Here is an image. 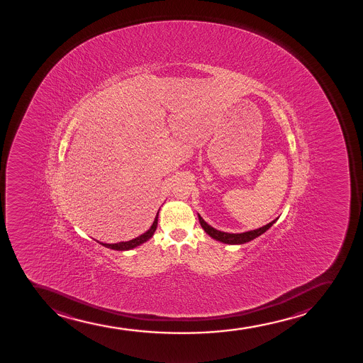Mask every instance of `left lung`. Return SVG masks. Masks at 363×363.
I'll list each match as a JSON object with an SVG mask.
<instances>
[{"label": "left lung", "mask_w": 363, "mask_h": 363, "mask_svg": "<svg viewBox=\"0 0 363 363\" xmlns=\"http://www.w3.org/2000/svg\"><path fill=\"white\" fill-rule=\"evenodd\" d=\"M199 215V223L202 225V228L204 229L209 237L213 238L216 241H220L222 244L227 245H241L246 244L248 241L253 240L256 238L260 237L262 234L265 233L267 229L270 228L271 225H274L279 218H275L274 221L269 222L267 225L260 227V228L252 229V230H247V232H242V233H227V232H222L218 229L211 227L208 222L203 220L202 216Z\"/></svg>", "instance_id": "1"}]
</instances>
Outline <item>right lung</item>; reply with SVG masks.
Listing matches in <instances>:
<instances>
[{"label":"right lung","instance_id":"obj_1","mask_svg":"<svg viewBox=\"0 0 363 363\" xmlns=\"http://www.w3.org/2000/svg\"><path fill=\"white\" fill-rule=\"evenodd\" d=\"M160 211V209H159ZM159 211L157 213V216L154 218L153 223L152 225L149 227L148 230L145 232V233L141 234L140 237L135 238L133 240L129 241H121V242H117V244H105V242H100L98 241L100 245H103L105 247L111 248V250H115V251H129V250H133V248L138 247L140 245L145 244L149 239H152L154 233H155V230H157V218H159Z\"/></svg>","mask_w":363,"mask_h":363}]
</instances>
